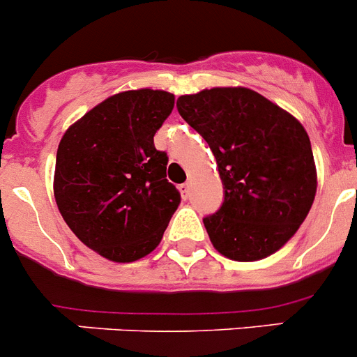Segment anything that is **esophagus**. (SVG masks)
<instances>
[{"instance_id":"esophagus-1","label":"esophagus","mask_w":357,"mask_h":357,"mask_svg":"<svg viewBox=\"0 0 357 357\" xmlns=\"http://www.w3.org/2000/svg\"><path fill=\"white\" fill-rule=\"evenodd\" d=\"M179 192H181V197L183 199H190V193H192V186H190V183H183V185H179Z\"/></svg>"}]
</instances>
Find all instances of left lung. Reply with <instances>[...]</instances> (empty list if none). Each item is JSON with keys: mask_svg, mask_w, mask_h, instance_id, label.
<instances>
[{"mask_svg": "<svg viewBox=\"0 0 357 357\" xmlns=\"http://www.w3.org/2000/svg\"><path fill=\"white\" fill-rule=\"evenodd\" d=\"M176 106L209 144L223 183L220 209L204 216L214 248L235 261L282 248L316 195V165L302 123L242 86L181 96Z\"/></svg>", "mask_w": 357, "mask_h": 357, "instance_id": "left-lung-1", "label": "left lung"}]
</instances>
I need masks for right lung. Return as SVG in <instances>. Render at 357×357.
<instances>
[{
	"instance_id": "obj_1",
	"label": "right lung",
	"mask_w": 357,
	"mask_h": 357,
	"mask_svg": "<svg viewBox=\"0 0 357 357\" xmlns=\"http://www.w3.org/2000/svg\"><path fill=\"white\" fill-rule=\"evenodd\" d=\"M172 108L169 92H122L59 143L55 202L76 237L105 258L136 261L153 251L181 202L165 174L167 153L153 143Z\"/></svg>"
}]
</instances>
